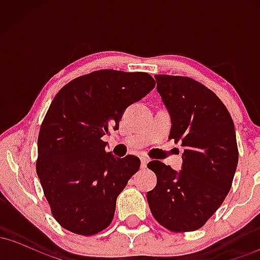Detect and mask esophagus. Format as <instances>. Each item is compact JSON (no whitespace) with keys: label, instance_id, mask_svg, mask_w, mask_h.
<instances>
[{"label":"esophagus","instance_id":"34e87169","mask_svg":"<svg viewBox=\"0 0 260 260\" xmlns=\"http://www.w3.org/2000/svg\"><path fill=\"white\" fill-rule=\"evenodd\" d=\"M148 162H149V159L148 157H140V168L142 169H145L147 168V165H148Z\"/></svg>","mask_w":260,"mask_h":260}]
</instances>
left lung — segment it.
<instances>
[{
    "instance_id": "1",
    "label": "left lung",
    "mask_w": 260,
    "mask_h": 260,
    "mask_svg": "<svg viewBox=\"0 0 260 260\" xmlns=\"http://www.w3.org/2000/svg\"><path fill=\"white\" fill-rule=\"evenodd\" d=\"M156 90L171 117L170 139L184 148L176 171L161 161L148 168L157 177L147 193L151 214L174 232L201 229L222 204L237 169L234 121L222 101L194 79L156 74Z\"/></svg>"
}]
</instances>
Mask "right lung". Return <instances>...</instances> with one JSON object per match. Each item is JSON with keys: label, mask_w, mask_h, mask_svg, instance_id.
Wrapping results in <instances>:
<instances>
[{"label": "right lung", "mask_w": 260, "mask_h": 260, "mask_svg": "<svg viewBox=\"0 0 260 260\" xmlns=\"http://www.w3.org/2000/svg\"><path fill=\"white\" fill-rule=\"evenodd\" d=\"M154 86L148 73L101 70L73 79L57 92L39 132L37 174L63 229L91 236L111 223L116 199L140 160L106 153L103 137L118 129L127 107Z\"/></svg>", "instance_id": "obj_1"}]
</instances>
